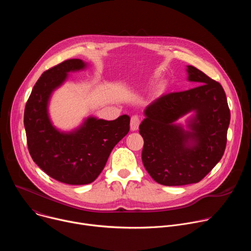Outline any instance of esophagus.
<instances>
[{
	"mask_svg": "<svg viewBox=\"0 0 251 251\" xmlns=\"http://www.w3.org/2000/svg\"><path fill=\"white\" fill-rule=\"evenodd\" d=\"M139 125H140V119H139V117H138L137 115L132 116L131 122H130V129H131V131H136V130H138Z\"/></svg>",
	"mask_w": 251,
	"mask_h": 251,
	"instance_id": "esophagus-1",
	"label": "esophagus"
}]
</instances>
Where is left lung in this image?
<instances>
[{
  "instance_id": "obj_1",
  "label": "left lung",
  "mask_w": 251,
  "mask_h": 251,
  "mask_svg": "<svg viewBox=\"0 0 251 251\" xmlns=\"http://www.w3.org/2000/svg\"><path fill=\"white\" fill-rule=\"evenodd\" d=\"M195 88L161 96L149 104L139 126L144 139L142 162L153 180L164 186L199 183L222 159L230 121L223 86L188 65ZM190 112L187 129L175 122Z\"/></svg>"
}]
</instances>
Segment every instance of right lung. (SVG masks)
I'll return each mask as SVG.
<instances>
[{
  "label": "right lung",
  "mask_w": 251,
  "mask_h": 251,
  "mask_svg": "<svg viewBox=\"0 0 251 251\" xmlns=\"http://www.w3.org/2000/svg\"><path fill=\"white\" fill-rule=\"evenodd\" d=\"M86 67L83 60L75 58L45 71L34 84L25 108L24 124L33 162L54 180L67 185L92 183L115 145L130 129L128 115L112 121L90 116L69 132L52 125L49 115L52 92L64 83L69 73Z\"/></svg>",
  "instance_id": "add662e5"
}]
</instances>
